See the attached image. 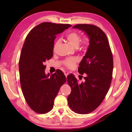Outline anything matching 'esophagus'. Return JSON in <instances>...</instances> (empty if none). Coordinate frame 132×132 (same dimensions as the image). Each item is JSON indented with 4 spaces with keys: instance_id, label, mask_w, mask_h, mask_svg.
I'll list each match as a JSON object with an SVG mask.
<instances>
[{
    "instance_id": "34e87169",
    "label": "esophagus",
    "mask_w": 132,
    "mask_h": 132,
    "mask_svg": "<svg viewBox=\"0 0 132 132\" xmlns=\"http://www.w3.org/2000/svg\"><path fill=\"white\" fill-rule=\"evenodd\" d=\"M64 73L65 75L66 76V77H67V75H68V74H69L68 72V71H65L64 72Z\"/></svg>"
}]
</instances>
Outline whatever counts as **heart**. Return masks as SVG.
<instances>
[{"mask_svg":"<svg viewBox=\"0 0 132 132\" xmlns=\"http://www.w3.org/2000/svg\"><path fill=\"white\" fill-rule=\"evenodd\" d=\"M66 38L69 42H70L74 47H78L80 44L81 36L80 35L78 32L72 31L71 32H69L66 35ZM89 38L88 37H85L81 40L82 46L83 47L87 46L89 43ZM60 41L59 39L55 41L53 46V50L54 51L57 49V47L60 44ZM78 61V59L77 58H69L65 59L64 61V64L67 67L72 68L75 66V64L77 63Z\"/></svg>","mask_w":132,"mask_h":132,"instance_id":"b5f03b06","label":"heart"}]
</instances>
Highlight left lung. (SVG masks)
I'll list each match as a JSON object with an SVG mask.
<instances>
[{
  "mask_svg": "<svg viewBox=\"0 0 132 132\" xmlns=\"http://www.w3.org/2000/svg\"><path fill=\"white\" fill-rule=\"evenodd\" d=\"M72 28L85 32L89 45L78 68L79 73L87 75L84 82L79 83L73 74L67 76L72 90L68 104L75 113L88 114L101 104L108 92L112 78V54L106 35L99 27L79 24Z\"/></svg>",
  "mask_w": 132,
  "mask_h": 132,
  "instance_id": "8db88e82",
  "label": "left lung"
}]
</instances>
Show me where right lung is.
Segmentation results:
<instances>
[{
    "label": "right lung",
    "mask_w": 132,
    "mask_h": 132,
    "mask_svg": "<svg viewBox=\"0 0 132 132\" xmlns=\"http://www.w3.org/2000/svg\"><path fill=\"white\" fill-rule=\"evenodd\" d=\"M69 24L42 23L28 34L21 52L19 73L21 87L29 107L38 113L52 110L60 87L66 81L61 71L46 74L44 62L53 56L54 40Z\"/></svg>",
    "instance_id": "1"
}]
</instances>
